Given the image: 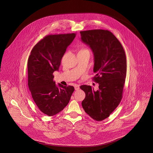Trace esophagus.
Wrapping results in <instances>:
<instances>
[{"mask_svg":"<svg viewBox=\"0 0 153 153\" xmlns=\"http://www.w3.org/2000/svg\"><path fill=\"white\" fill-rule=\"evenodd\" d=\"M74 88H75V90H79V88H80V86H79V85H74Z\"/></svg>","mask_w":153,"mask_h":153,"instance_id":"esophagus-1","label":"esophagus"}]
</instances>
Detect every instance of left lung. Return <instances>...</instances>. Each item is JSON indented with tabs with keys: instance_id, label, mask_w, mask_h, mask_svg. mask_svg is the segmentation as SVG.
<instances>
[{
	"instance_id": "obj_1",
	"label": "left lung",
	"mask_w": 153,
	"mask_h": 153,
	"mask_svg": "<svg viewBox=\"0 0 153 153\" xmlns=\"http://www.w3.org/2000/svg\"><path fill=\"white\" fill-rule=\"evenodd\" d=\"M81 40L91 48L94 56L93 78L99 84L94 91L91 86L81 85L86 96L82 101L85 111L96 121L103 120L117 107L123 97L127 63L123 46L107 30L81 31Z\"/></svg>"
}]
</instances>
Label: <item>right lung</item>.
<instances>
[{
	"label": "right lung",
	"instance_id": "1",
	"mask_svg": "<svg viewBox=\"0 0 153 153\" xmlns=\"http://www.w3.org/2000/svg\"><path fill=\"white\" fill-rule=\"evenodd\" d=\"M75 33L46 36L33 48L28 60V85L40 111L48 116L59 113L68 104L74 88L53 81L62 57Z\"/></svg>",
	"mask_w": 153,
	"mask_h": 153
}]
</instances>
